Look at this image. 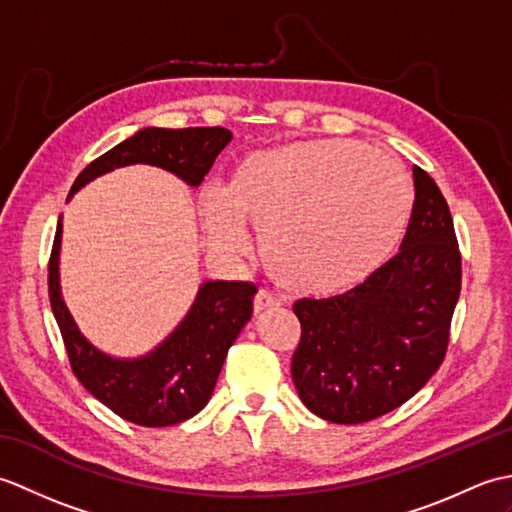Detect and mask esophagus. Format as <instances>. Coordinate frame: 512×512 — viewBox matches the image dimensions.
<instances>
[{"mask_svg":"<svg viewBox=\"0 0 512 512\" xmlns=\"http://www.w3.org/2000/svg\"><path fill=\"white\" fill-rule=\"evenodd\" d=\"M281 301L268 290H259L255 295V312H264L268 308H279Z\"/></svg>","mask_w":512,"mask_h":512,"instance_id":"34e87169","label":"esophagus"}]
</instances>
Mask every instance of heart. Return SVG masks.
<instances>
[{
  "mask_svg": "<svg viewBox=\"0 0 512 512\" xmlns=\"http://www.w3.org/2000/svg\"><path fill=\"white\" fill-rule=\"evenodd\" d=\"M413 189L391 156L356 140H299L239 158L200 195L204 233L235 255L259 228L262 259L303 295H336L383 266L405 233Z\"/></svg>",
  "mask_w": 512,
  "mask_h": 512,
  "instance_id": "1",
  "label": "heart"
}]
</instances>
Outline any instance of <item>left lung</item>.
Returning <instances> with one entry per match:
<instances>
[{"label":"left lung","mask_w":512,"mask_h":512,"mask_svg":"<svg viewBox=\"0 0 512 512\" xmlns=\"http://www.w3.org/2000/svg\"><path fill=\"white\" fill-rule=\"evenodd\" d=\"M413 187L398 255L343 295L292 306L301 323L292 380L303 405L328 422L385 416L427 385L444 361L462 259L438 184L413 165Z\"/></svg>","instance_id":"left-lung-1"}]
</instances>
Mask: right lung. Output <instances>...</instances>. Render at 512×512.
<instances>
[{"mask_svg": "<svg viewBox=\"0 0 512 512\" xmlns=\"http://www.w3.org/2000/svg\"><path fill=\"white\" fill-rule=\"evenodd\" d=\"M231 138L224 127H145L90 162L74 180L70 198L92 180L129 165L160 167L198 187ZM61 217L48 266V292L74 376L116 416L140 427H171L193 418L213 394L228 347L250 321L257 286L250 281H204L184 319L154 350L136 358L112 356L90 343L63 301Z\"/></svg>", "mask_w": 512, "mask_h": 512, "instance_id": "obj_1", "label": "right lung"}]
</instances>
